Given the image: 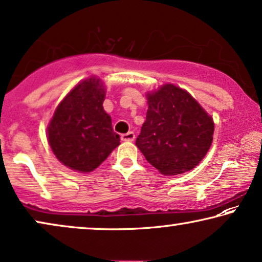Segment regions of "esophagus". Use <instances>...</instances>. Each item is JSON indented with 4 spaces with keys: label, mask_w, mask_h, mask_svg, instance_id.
<instances>
[{
    "label": "esophagus",
    "mask_w": 262,
    "mask_h": 262,
    "mask_svg": "<svg viewBox=\"0 0 262 262\" xmlns=\"http://www.w3.org/2000/svg\"><path fill=\"white\" fill-rule=\"evenodd\" d=\"M134 139H135V134L133 132H128L126 134L121 135V140H122V141H133Z\"/></svg>",
    "instance_id": "obj_1"
}]
</instances>
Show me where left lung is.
<instances>
[{
	"label": "left lung",
	"instance_id": "left-lung-1",
	"mask_svg": "<svg viewBox=\"0 0 262 262\" xmlns=\"http://www.w3.org/2000/svg\"><path fill=\"white\" fill-rule=\"evenodd\" d=\"M148 110L135 145L161 174L187 172L211 146L212 117L187 91L165 84L147 95Z\"/></svg>",
	"mask_w": 262,
	"mask_h": 262
}]
</instances>
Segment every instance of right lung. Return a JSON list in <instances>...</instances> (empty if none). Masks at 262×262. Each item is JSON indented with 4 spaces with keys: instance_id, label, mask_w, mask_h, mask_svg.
Returning <instances> with one entry per match:
<instances>
[{
    "instance_id": "obj_1",
    "label": "right lung",
    "mask_w": 262,
    "mask_h": 262,
    "mask_svg": "<svg viewBox=\"0 0 262 262\" xmlns=\"http://www.w3.org/2000/svg\"><path fill=\"white\" fill-rule=\"evenodd\" d=\"M105 90L90 77L76 85L57 106L47 127L52 152L62 165L86 173L97 168L120 145L112 117L103 109Z\"/></svg>"
}]
</instances>
